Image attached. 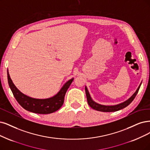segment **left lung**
<instances>
[{"label":"left lung","mask_w":150,"mask_h":150,"mask_svg":"<svg viewBox=\"0 0 150 150\" xmlns=\"http://www.w3.org/2000/svg\"><path fill=\"white\" fill-rule=\"evenodd\" d=\"M141 86V84L140 86H138V89L135 91V93L128 100H127L126 101L117 104V105H115V106H104V105H101L95 102H94L92 99L91 98V96L89 94V92H88L86 87H85V92H86V98H87V101L89 106L93 108V109H95L96 110H98V111H101V112H115L119 110H120L123 108H125L127 107L132 102V101L135 99L136 95H137V93L138 92V90L140 89V87Z\"/></svg>","instance_id":"8db88e82"}]
</instances>
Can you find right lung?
Here are the masks:
<instances>
[{
    "mask_svg": "<svg viewBox=\"0 0 150 150\" xmlns=\"http://www.w3.org/2000/svg\"><path fill=\"white\" fill-rule=\"evenodd\" d=\"M7 78L10 89L16 100L20 106L28 111L40 114H47L54 112L62 107L64 104L65 93L74 80V79L69 80L54 96L47 99H39L30 98L21 93L13 83L8 71Z\"/></svg>",
    "mask_w": 150,
    "mask_h": 150,
    "instance_id": "add662e5",
    "label": "right lung"
}]
</instances>
